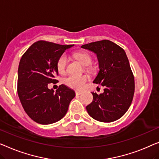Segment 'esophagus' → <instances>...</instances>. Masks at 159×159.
<instances>
[{"label":"esophagus","instance_id":"1","mask_svg":"<svg viewBox=\"0 0 159 159\" xmlns=\"http://www.w3.org/2000/svg\"><path fill=\"white\" fill-rule=\"evenodd\" d=\"M75 94H76V96H79V95H80V94H81V92H80V91H75Z\"/></svg>","mask_w":159,"mask_h":159}]
</instances>
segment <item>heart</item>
Instances as JSON below:
<instances>
[{
  "label": "heart",
  "instance_id": "obj_1",
  "mask_svg": "<svg viewBox=\"0 0 159 159\" xmlns=\"http://www.w3.org/2000/svg\"><path fill=\"white\" fill-rule=\"evenodd\" d=\"M73 57L81 62L84 66H89L91 63L92 58L91 55L86 52H77L73 54ZM68 57L66 54H62L57 61V68L60 73H64L66 71ZM86 75H69L64 79V84L69 88L80 90L84 88L85 84L87 81Z\"/></svg>",
  "mask_w": 159,
  "mask_h": 159
}]
</instances>
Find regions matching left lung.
Masks as SVG:
<instances>
[{
    "label": "left lung",
    "mask_w": 159,
    "mask_h": 159,
    "mask_svg": "<svg viewBox=\"0 0 159 159\" xmlns=\"http://www.w3.org/2000/svg\"><path fill=\"white\" fill-rule=\"evenodd\" d=\"M81 48L97 54L99 71L93 83L104 87V93L99 95L92 92L93 101L86 106V110L97 121H115L128 110L135 91V80L126 53L107 39L84 44Z\"/></svg>",
    "instance_id": "8db88e82"
}]
</instances>
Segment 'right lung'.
I'll return each instance as SVG.
<instances>
[{
  "label": "right lung",
  "instance_id": "right-lung-1",
  "mask_svg": "<svg viewBox=\"0 0 159 159\" xmlns=\"http://www.w3.org/2000/svg\"><path fill=\"white\" fill-rule=\"evenodd\" d=\"M73 44L61 45L40 40L32 44L20 60L17 92L22 107L31 119L42 125L59 121L66 115L75 91L65 85L56 91L48 84L56 83L57 59Z\"/></svg>",
  "mask_w": 159,
  "mask_h": 159
}]
</instances>
